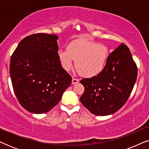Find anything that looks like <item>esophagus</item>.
<instances>
[{
	"label": "esophagus",
	"mask_w": 149,
	"mask_h": 149,
	"mask_svg": "<svg viewBox=\"0 0 149 149\" xmlns=\"http://www.w3.org/2000/svg\"><path fill=\"white\" fill-rule=\"evenodd\" d=\"M79 82V79H75V78H72V85L77 84V83H78Z\"/></svg>",
	"instance_id": "esophagus-1"
}]
</instances>
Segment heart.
Here are the masks:
<instances>
[{
	"label": "heart",
	"instance_id": "obj_1",
	"mask_svg": "<svg viewBox=\"0 0 149 149\" xmlns=\"http://www.w3.org/2000/svg\"><path fill=\"white\" fill-rule=\"evenodd\" d=\"M109 56V49L104 45L83 38L73 40L68 49L58 52L59 60L65 70L70 71L76 61L77 70L86 77L100 74L105 68Z\"/></svg>",
	"mask_w": 149,
	"mask_h": 149
}]
</instances>
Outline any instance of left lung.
I'll return each instance as SVG.
<instances>
[{
    "label": "left lung",
    "instance_id": "1",
    "mask_svg": "<svg viewBox=\"0 0 149 149\" xmlns=\"http://www.w3.org/2000/svg\"><path fill=\"white\" fill-rule=\"evenodd\" d=\"M137 72L129 48L122 43L109 55L100 74L80 81L85 87L81 102L95 115H112L127 100L135 85Z\"/></svg>",
    "mask_w": 149,
    "mask_h": 149
}]
</instances>
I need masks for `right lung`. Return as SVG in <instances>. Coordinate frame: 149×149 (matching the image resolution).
<instances>
[{
	"label": "right lung",
	"instance_id": "right-lung-1",
	"mask_svg": "<svg viewBox=\"0 0 149 149\" xmlns=\"http://www.w3.org/2000/svg\"><path fill=\"white\" fill-rule=\"evenodd\" d=\"M58 36L39 33L21 40L10 62V76L17 98L30 113H45L59 102L72 77L58 58Z\"/></svg>",
	"mask_w": 149,
	"mask_h": 149
}]
</instances>
